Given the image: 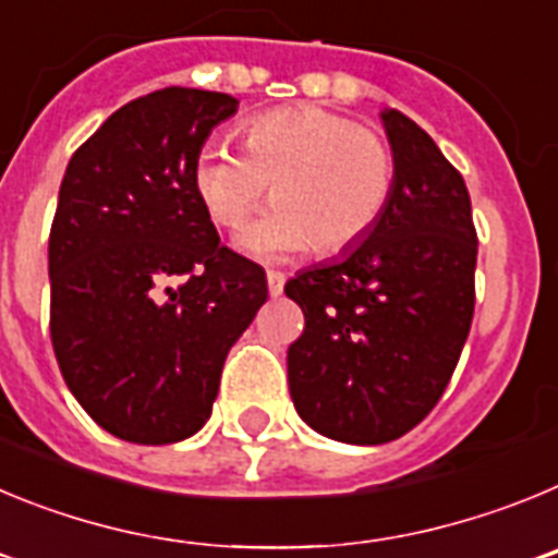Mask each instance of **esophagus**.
Segmentation results:
<instances>
[{
    "label": "esophagus",
    "mask_w": 558,
    "mask_h": 558,
    "mask_svg": "<svg viewBox=\"0 0 558 558\" xmlns=\"http://www.w3.org/2000/svg\"><path fill=\"white\" fill-rule=\"evenodd\" d=\"M284 282H288V279H284V274H279V270H268V293L274 295H282V290H284Z\"/></svg>",
    "instance_id": "esophagus-1"
}]
</instances>
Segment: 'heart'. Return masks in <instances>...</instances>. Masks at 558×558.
<instances>
[{"label": "heart", "instance_id": "b5f03b06", "mask_svg": "<svg viewBox=\"0 0 558 558\" xmlns=\"http://www.w3.org/2000/svg\"><path fill=\"white\" fill-rule=\"evenodd\" d=\"M243 153L206 142L192 181L211 220L243 223L265 198L274 206L251 220L236 245L259 263H284L315 245L340 254L383 218L397 181V159L383 133L324 108H279L240 131Z\"/></svg>", "mask_w": 558, "mask_h": 558}]
</instances>
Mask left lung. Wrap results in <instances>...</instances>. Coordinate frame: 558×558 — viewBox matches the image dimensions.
I'll use <instances>...</instances> for the list:
<instances>
[{
	"label": "left lung",
	"mask_w": 558,
	"mask_h": 558,
	"mask_svg": "<svg viewBox=\"0 0 558 558\" xmlns=\"http://www.w3.org/2000/svg\"><path fill=\"white\" fill-rule=\"evenodd\" d=\"M397 159L383 218L284 284L304 313L288 349L299 416L343 445H386L433 411L475 313L477 234L461 172L405 113H379Z\"/></svg>",
	"instance_id": "8db88e82"
}]
</instances>
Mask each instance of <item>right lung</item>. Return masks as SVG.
I'll return each mask as SVG.
<instances>
[{
    "label": "right lung",
    "instance_id": "1",
    "mask_svg": "<svg viewBox=\"0 0 558 558\" xmlns=\"http://www.w3.org/2000/svg\"><path fill=\"white\" fill-rule=\"evenodd\" d=\"M231 95L170 86L113 111L69 159L49 231V335L102 430L172 445L211 416L229 349L268 299L220 245L192 167ZM180 282L175 289L169 282Z\"/></svg>",
    "mask_w": 558,
    "mask_h": 558
}]
</instances>
